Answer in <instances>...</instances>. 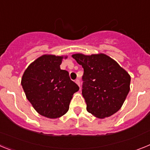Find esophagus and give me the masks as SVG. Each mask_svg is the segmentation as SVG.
Masks as SVG:
<instances>
[{
  "instance_id": "esophagus-1",
  "label": "esophagus",
  "mask_w": 150,
  "mask_h": 150,
  "mask_svg": "<svg viewBox=\"0 0 150 150\" xmlns=\"http://www.w3.org/2000/svg\"><path fill=\"white\" fill-rule=\"evenodd\" d=\"M75 83H76V84H77L78 86H79L80 87V83H79V79H76V80H75Z\"/></svg>"
}]
</instances>
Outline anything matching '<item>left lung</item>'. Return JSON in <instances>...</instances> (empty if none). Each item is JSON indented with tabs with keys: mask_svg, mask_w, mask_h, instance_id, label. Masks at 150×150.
Instances as JSON below:
<instances>
[{
	"mask_svg": "<svg viewBox=\"0 0 150 150\" xmlns=\"http://www.w3.org/2000/svg\"><path fill=\"white\" fill-rule=\"evenodd\" d=\"M72 57L84 69L82 94L87 111L99 119L116 113L130 91L129 74L106 54L76 53Z\"/></svg>",
	"mask_w": 150,
	"mask_h": 150,
	"instance_id": "left-lung-1",
	"label": "left lung"
}]
</instances>
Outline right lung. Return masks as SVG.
I'll return each instance as SVG.
<instances>
[{"label":"right lung","instance_id":"1","mask_svg":"<svg viewBox=\"0 0 150 150\" xmlns=\"http://www.w3.org/2000/svg\"><path fill=\"white\" fill-rule=\"evenodd\" d=\"M67 55L45 54L31 62L22 75L21 84L37 112L49 119L64 116L79 86L60 65Z\"/></svg>","mask_w":150,"mask_h":150}]
</instances>
